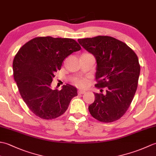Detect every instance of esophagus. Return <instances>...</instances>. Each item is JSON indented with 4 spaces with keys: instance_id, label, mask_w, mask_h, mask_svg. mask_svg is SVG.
Here are the masks:
<instances>
[{
    "instance_id": "esophagus-1",
    "label": "esophagus",
    "mask_w": 156,
    "mask_h": 156,
    "mask_svg": "<svg viewBox=\"0 0 156 156\" xmlns=\"http://www.w3.org/2000/svg\"><path fill=\"white\" fill-rule=\"evenodd\" d=\"M78 93L79 94H84V93H85V90H78Z\"/></svg>"
}]
</instances>
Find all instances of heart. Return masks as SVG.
Returning <instances> with one entry per match:
<instances>
[{
    "mask_svg": "<svg viewBox=\"0 0 156 156\" xmlns=\"http://www.w3.org/2000/svg\"><path fill=\"white\" fill-rule=\"evenodd\" d=\"M73 84L77 87L84 88L87 87L88 84V80L84 78H76L73 80Z\"/></svg>",
    "mask_w": 156,
    "mask_h": 156,
    "instance_id": "heart-1",
    "label": "heart"
}]
</instances>
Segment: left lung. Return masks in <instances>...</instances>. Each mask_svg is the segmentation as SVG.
I'll list each match as a JSON object with an SVG mask.
<instances>
[{
	"mask_svg": "<svg viewBox=\"0 0 156 156\" xmlns=\"http://www.w3.org/2000/svg\"><path fill=\"white\" fill-rule=\"evenodd\" d=\"M78 41L97 61L95 87L107 88L105 94L94 93L90 113L101 122L117 121L127 111L137 90L140 74L137 56L125 43L109 36Z\"/></svg>",
	"mask_w": 156,
	"mask_h": 156,
	"instance_id": "obj_1",
	"label": "left lung"
}]
</instances>
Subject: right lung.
<instances>
[{
	"instance_id": "right-lung-1",
	"label": "right lung",
	"mask_w": 156,
	"mask_h": 156,
	"mask_svg": "<svg viewBox=\"0 0 156 156\" xmlns=\"http://www.w3.org/2000/svg\"><path fill=\"white\" fill-rule=\"evenodd\" d=\"M80 49L72 39L39 37L26 43L15 56V81L23 100L37 117L44 119L59 117L78 95L77 88L70 84L64 85L58 90L51 89V84L65 58Z\"/></svg>"
}]
</instances>
